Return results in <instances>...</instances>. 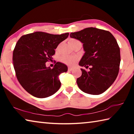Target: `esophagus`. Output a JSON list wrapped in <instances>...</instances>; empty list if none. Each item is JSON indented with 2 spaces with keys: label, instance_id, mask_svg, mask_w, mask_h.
<instances>
[{
  "label": "esophagus",
  "instance_id": "1",
  "mask_svg": "<svg viewBox=\"0 0 134 134\" xmlns=\"http://www.w3.org/2000/svg\"><path fill=\"white\" fill-rule=\"evenodd\" d=\"M72 69H73V67H69V68H68V70H69V71H71V70H72Z\"/></svg>",
  "mask_w": 134,
  "mask_h": 134
}]
</instances>
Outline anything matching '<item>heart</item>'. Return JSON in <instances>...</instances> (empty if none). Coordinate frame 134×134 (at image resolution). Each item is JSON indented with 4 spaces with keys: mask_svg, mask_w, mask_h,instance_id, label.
<instances>
[{
    "mask_svg": "<svg viewBox=\"0 0 134 134\" xmlns=\"http://www.w3.org/2000/svg\"><path fill=\"white\" fill-rule=\"evenodd\" d=\"M76 41H77V40H70L69 41L70 44H71L72 42ZM76 60H77V58L76 57H73V56L64 55L62 57V58H61V61H62V62L68 65H72L74 63H76Z\"/></svg>",
    "mask_w": 134,
    "mask_h": 134,
    "instance_id": "heart-1",
    "label": "heart"
}]
</instances>
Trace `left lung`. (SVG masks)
<instances>
[{
    "label": "left lung",
    "mask_w": 134,
    "mask_h": 134,
    "mask_svg": "<svg viewBox=\"0 0 134 134\" xmlns=\"http://www.w3.org/2000/svg\"><path fill=\"white\" fill-rule=\"evenodd\" d=\"M70 37L83 43L85 54L79 64L89 68L81 69L82 74L77 79L79 89L86 93H103L118 76L121 62L119 45L110 32L96 28H87L70 34Z\"/></svg>",
    "instance_id": "8db88e82"
}]
</instances>
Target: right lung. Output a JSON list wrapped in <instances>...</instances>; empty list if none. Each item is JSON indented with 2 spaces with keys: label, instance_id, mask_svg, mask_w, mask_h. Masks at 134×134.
I'll list each match as a JSON object with an SVG mask.
<instances>
[{
  "label": "right lung",
  "instance_id": "1",
  "mask_svg": "<svg viewBox=\"0 0 134 134\" xmlns=\"http://www.w3.org/2000/svg\"><path fill=\"white\" fill-rule=\"evenodd\" d=\"M69 35L38 31L22 36L18 40L12 58L16 76L24 89L33 96L45 98L60 89L59 76L67 71V66L57 62L51 69L45 63L52 60L55 49Z\"/></svg>",
  "mask_w": 134,
  "mask_h": 134
}]
</instances>
